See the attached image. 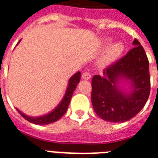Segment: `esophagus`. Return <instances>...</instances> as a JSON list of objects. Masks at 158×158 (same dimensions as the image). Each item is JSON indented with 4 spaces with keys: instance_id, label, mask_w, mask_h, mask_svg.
<instances>
[{
    "instance_id": "esophagus-1",
    "label": "esophagus",
    "mask_w": 158,
    "mask_h": 158,
    "mask_svg": "<svg viewBox=\"0 0 158 158\" xmlns=\"http://www.w3.org/2000/svg\"><path fill=\"white\" fill-rule=\"evenodd\" d=\"M91 74H90L89 72H84L83 74H82V78L84 79H89L91 78Z\"/></svg>"
}]
</instances>
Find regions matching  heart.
I'll use <instances>...</instances> for the list:
<instances>
[{"mask_svg": "<svg viewBox=\"0 0 158 158\" xmlns=\"http://www.w3.org/2000/svg\"><path fill=\"white\" fill-rule=\"evenodd\" d=\"M111 42V40H107L104 44L108 45ZM123 50V45L121 43H116V44H114L113 45H111L108 50H106L105 54L103 55V60H102V64L103 65H106V64H108L113 62L114 60H116L117 58L121 55Z\"/></svg>", "mask_w": 158, "mask_h": 158, "instance_id": "1", "label": "heart"}]
</instances>
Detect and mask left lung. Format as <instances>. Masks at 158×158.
<instances>
[{"label":"left lung","mask_w":158,"mask_h":158,"mask_svg":"<svg viewBox=\"0 0 158 158\" xmlns=\"http://www.w3.org/2000/svg\"><path fill=\"white\" fill-rule=\"evenodd\" d=\"M132 44L134 47L127 55L103 69L102 76L94 75L92 79L93 108L108 122L132 118L144 107L150 94L148 59L138 40ZM122 79L130 83L129 91L120 87Z\"/></svg>","instance_id":"8db88e82"}]
</instances>
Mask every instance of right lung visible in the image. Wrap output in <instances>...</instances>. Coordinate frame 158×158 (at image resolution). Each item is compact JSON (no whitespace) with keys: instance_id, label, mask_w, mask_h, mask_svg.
Here are the masks:
<instances>
[{"instance_id":"right-lung-1","label":"right lung","mask_w":158,"mask_h":158,"mask_svg":"<svg viewBox=\"0 0 158 158\" xmlns=\"http://www.w3.org/2000/svg\"><path fill=\"white\" fill-rule=\"evenodd\" d=\"M19 41V42H20ZM18 42V43H19ZM80 77H81V73L80 72H77L76 74H74L73 76L71 77L69 80L68 87L66 89V93L64 96L63 99L60 102V104L56 107V108L51 111L49 114L43 115V116L40 117H30L27 116L26 114H24L22 112H20L18 108H16L21 116L25 119L30 123H35V124H40V125H44L49 124V123H52L54 122H56L57 120L63 116L64 114H65L67 111V108L69 107V102H70L71 97L73 95V93L77 87V84L79 83L80 80Z\"/></svg>"}]
</instances>
